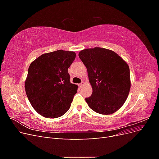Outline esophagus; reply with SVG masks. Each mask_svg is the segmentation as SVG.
<instances>
[{"label":"esophagus","instance_id":"1","mask_svg":"<svg viewBox=\"0 0 159 159\" xmlns=\"http://www.w3.org/2000/svg\"><path fill=\"white\" fill-rule=\"evenodd\" d=\"M84 84H85V83H84V81H82V82H81V84H80L78 85H79V87L81 88L82 87V86L84 85Z\"/></svg>","mask_w":159,"mask_h":159}]
</instances>
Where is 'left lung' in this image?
<instances>
[{
    "label": "left lung",
    "mask_w": 159,
    "mask_h": 159,
    "mask_svg": "<svg viewBox=\"0 0 159 159\" xmlns=\"http://www.w3.org/2000/svg\"><path fill=\"white\" fill-rule=\"evenodd\" d=\"M79 57L86 67L93 92L85 98L95 112L109 115L121 108L131 88L128 64L115 52L96 47L81 50Z\"/></svg>",
    "instance_id": "1"
}]
</instances>
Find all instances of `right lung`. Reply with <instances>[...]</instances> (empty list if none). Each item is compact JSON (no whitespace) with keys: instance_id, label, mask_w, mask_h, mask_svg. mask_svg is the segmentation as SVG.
I'll return each mask as SVG.
<instances>
[{"instance_id":"obj_1","label":"right lung","mask_w":159,"mask_h":159,"mask_svg":"<svg viewBox=\"0 0 159 159\" xmlns=\"http://www.w3.org/2000/svg\"><path fill=\"white\" fill-rule=\"evenodd\" d=\"M76 54L57 50L41 55L30 64L25 81L28 100L37 113L57 118L70 109L78 85L70 83L68 68Z\"/></svg>"}]
</instances>
